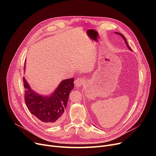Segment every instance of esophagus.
Returning <instances> with one entry per match:
<instances>
[{
  "instance_id": "1",
  "label": "esophagus",
  "mask_w": 156,
  "mask_h": 156,
  "mask_svg": "<svg viewBox=\"0 0 156 156\" xmlns=\"http://www.w3.org/2000/svg\"><path fill=\"white\" fill-rule=\"evenodd\" d=\"M84 83V80L82 78H78L75 82V85L76 87L78 88L80 87H81Z\"/></svg>"
}]
</instances>
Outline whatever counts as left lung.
<instances>
[{
  "mask_svg": "<svg viewBox=\"0 0 156 156\" xmlns=\"http://www.w3.org/2000/svg\"><path fill=\"white\" fill-rule=\"evenodd\" d=\"M116 34H118V35H121L122 37V38L124 39V40H125V43H126V45H127V47H128V48L129 49V50L131 51V48H130V47H129V45H128V43H127V41H126V38H125V36L122 35V34H120V33H118V32H115Z\"/></svg>",
  "mask_w": 156,
  "mask_h": 156,
  "instance_id": "8db88e82",
  "label": "left lung"
}]
</instances>
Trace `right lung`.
<instances>
[{
	"label": "right lung",
	"mask_w": 156,
	"mask_h": 156,
	"mask_svg": "<svg viewBox=\"0 0 156 156\" xmlns=\"http://www.w3.org/2000/svg\"><path fill=\"white\" fill-rule=\"evenodd\" d=\"M73 82V78L62 81L54 93L48 97L33 91L23 78L24 101L28 110L44 123L49 125L58 123L62 119L69 93L74 87Z\"/></svg>",
	"instance_id": "add662e5"
}]
</instances>
